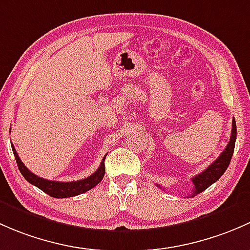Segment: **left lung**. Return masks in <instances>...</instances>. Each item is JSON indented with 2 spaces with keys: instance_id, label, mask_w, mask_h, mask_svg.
<instances>
[{
  "instance_id": "8db88e82",
  "label": "left lung",
  "mask_w": 250,
  "mask_h": 250,
  "mask_svg": "<svg viewBox=\"0 0 250 250\" xmlns=\"http://www.w3.org/2000/svg\"><path fill=\"white\" fill-rule=\"evenodd\" d=\"M236 136H237V128H236V122L235 119L232 120V130H231V137L229 141L228 146L224 149L223 153L220 154L219 158L214 161L212 165L207 167L205 171L197 174L196 177L191 178V182L194 183V190H192L190 197L196 196L197 194H201L205 191L208 187L215 183L224 174V172L228 169L229 165H230L231 158H232L233 150H235V143H236ZM160 189L163 188L158 185Z\"/></svg>"
}]
</instances>
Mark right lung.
Returning a JSON list of instances; mask_svg holds the SVG:
<instances>
[{"mask_svg": "<svg viewBox=\"0 0 250 250\" xmlns=\"http://www.w3.org/2000/svg\"><path fill=\"white\" fill-rule=\"evenodd\" d=\"M13 154L15 156V160H17L18 167H19L20 173L24 176V178L27 182L31 183L32 185L37 187L38 189H41L42 191H44L45 194H48L49 196L55 197V199H66V197H73L77 195H81L83 192H86L87 190L92 189L94 187H96L100 182L102 181V178L104 177V159H106L107 154L104 155V158L102 159L101 165L97 168L96 172L91 174L90 177H87L85 179H82V181H76V182H55V181H48V179L41 178V177L36 176L32 172L22 164V161L20 160L19 155H18L17 150H15L14 146L12 144Z\"/></svg>", "mask_w": 250, "mask_h": 250, "instance_id": "right-lung-1", "label": "right lung"}]
</instances>
